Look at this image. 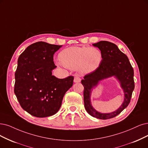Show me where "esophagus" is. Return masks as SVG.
Listing matches in <instances>:
<instances>
[{
	"label": "esophagus",
	"mask_w": 148,
	"mask_h": 148,
	"mask_svg": "<svg viewBox=\"0 0 148 148\" xmlns=\"http://www.w3.org/2000/svg\"><path fill=\"white\" fill-rule=\"evenodd\" d=\"M80 81H81V79L79 77H78V76H76V77H74V82L75 83H79L80 82Z\"/></svg>",
	"instance_id": "1"
}]
</instances>
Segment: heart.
<instances>
[{
	"mask_svg": "<svg viewBox=\"0 0 148 148\" xmlns=\"http://www.w3.org/2000/svg\"><path fill=\"white\" fill-rule=\"evenodd\" d=\"M103 56L99 49L88 47H70L59 54L60 63L82 74L96 71L102 62Z\"/></svg>",
	"mask_w": 148,
	"mask_h": 148,
	"instance_id": "1",
	"label": "heart"
}]
</instances>
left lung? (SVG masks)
Returning <instances> with one entry per match:
<instances>
[{
    "instance_id": "8db88e82",
    "label": "left lung",
    "mask_w": 148,
    "mask_h": 148,
    "mask_svg": "<svg viewBox=\"0 0 148 148\" xmlns=\"http://www.w3.org/2000/svg\"><path fill=\"white\" fill-rule=\"evenodd\" d=\"M92 46L99 49L103 58L100 66L92 73L86 75L81 81L84 87V106L91 116L101 119H107L117 116L129 105L135 88L134 69L126 55L120 51L114 44L101 41ZM112 77H114L119 82L123 90L124 101L115 111L107 114L101 113L95 110L91 105L92 91L100 81Z\"/></svg>"
}]
</instances>
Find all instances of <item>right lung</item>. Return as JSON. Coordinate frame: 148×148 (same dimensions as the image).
<instances>
[{
	"mask_svg": "<svg viewBox=\"0 0 148 148\" xmlns=\"http://www.w3.org/2000/svg\"><path fill=\"white\" fill-rule=\"evenodd\" d=\"M62 46L39 41L27 47L18 60L14 91L21 107L31 115H53L62 106L74 77L58 79L52 71L57 66L53 54Z\"/></svg>",
	"mask_w": 148,
	"mask_h": 148,
	"instance_id": "right-lung-1",
	"label": "right lung"
}]
</instances>
